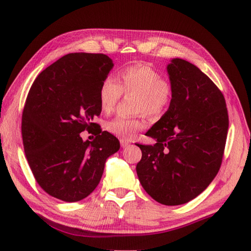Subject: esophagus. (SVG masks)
Wrapping results in <instances>:
<instances>
[{
    "instance_id": "esophagus-1",
    "label": "esophagus",
    "mask_w": 251,
    "mask_h": 251,
    "mask_svg": "<svg viewBox=\"0 0 251 251\" xmlns=\"http://www.w3.org/2000/svg\"><path fill=\"white\" fill-rule=\"evenodd\" d=\"M130 143L128 140H124V139H121V147H127V146H128Z\"/></svg>"
}]
</instances>
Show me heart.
Returning a JSON list of instances; mask_svg holds the SVG:
<instances>
[{
	"label": "heart",
	"instance_id": "b5f03b06",
	"mask_svg": "<svg viewBox=\"0 0 251 251\" xmlns=\"http://www.w3.org/2000/svg\"><path fill=\"white\" fill-rule=\"evenodd\" d=\"M118 82L106 76L99 88V103L103 113L110 114L122 98V93L135 94V116H118L106 124V129L121 139H133L147 127L145 114L158 117L165 113L172 101L171 82L160 72L146 63H136L123 68L117 74Z\"/></svg>",
	"mask_w": 251,
	"mask_h": 251
}]
</instances>
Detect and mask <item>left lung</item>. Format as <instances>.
Segmentation results:
<instances>
[{
  "mask_svg": "<svg viewBox=\"0 0 251 251\" xmlns=\"http://www.w3.org/2000/svg\"><path fill=\"white\" fill-rule=\"evenodd\" d=\"M168 74L172 101L146 133L157 143L137 144L143 154L136 171L154 201L180 205L201 194L216 176L229 123L222 91L198 67L176 58Z\"/></svg>",
  "mask_w": 251,
  "mask_h": 251,
  "instance_id": "8db88e82",
  "label": "left lung"
}]
</instances>
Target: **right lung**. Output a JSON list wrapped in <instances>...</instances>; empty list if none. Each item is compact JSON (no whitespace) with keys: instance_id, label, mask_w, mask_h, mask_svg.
I'll list each match as a JSON object with an SVG mask.
<instances>
[{"instance_id":"obj_1","label":"right lung","mask_w":251,"mask_h":251,"mask_svg":"<svg viewBox=\"0 0 251 251\" xmlns=\"http://www.w3.org/2000/svg\"><path fill=\"white\" fill-rule=\"evenodd\" d=\"M113 68L103 53H68L40 72L22 115L25 154L35 180L51 197L78 202L101 180L104 165L120 141L93 123L101 114L99 88ZM93 129L96 138L79 133Z\"/></svg>"}]
</instances>
